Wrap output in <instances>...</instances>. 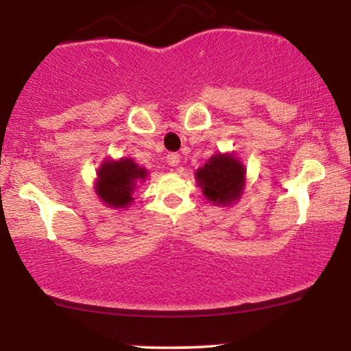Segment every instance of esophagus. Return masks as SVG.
Wrapping results in <instances>:
<instances>
[{
	"instance_id": "34e87169",
	"label": "esophagus",
	"mask_w": 351,
	"mask_h": 351,
	"mask_svg": "<svg viewBox=\"0 0 351 351\" xmlns=\"http://www.w3.org/2000/svg\"><path fill=\"white\" fill-rule=\"evenodd\" d=\"M180 160H181V156L178 155V153H168L167 162H168V165H170V167H178Z\"/></svg>"
}]
</instances>
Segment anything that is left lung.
Instances as JSON below:
<instances>
[{
	"instance_id": "1",
	"label": "left lung",
	"mask_w": 351,
	"mask_h": 351,
	"mask_svg": "<svg viewBox=\"0 0 351 351\" xmlns=\"http://www.w3.org/2000/svg\"><path fill=\"white\" fill-rule=\"evenodd\" d=\"M196 180L211 203L228 206L243 195L245 168L232 153H216L204 167L198 168Z\"/></svg>"
}]
</instances>
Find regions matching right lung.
I'll return each instance as SVG.
<instances>
[{
  "label": "right lung",
  "mask_w": 351,
  "mask_h": 351,
  "mask_svg": "<svg viewBox=\"0 0 351 351\" xmlns=\"http://www.w3.org/2000/svg\"><path fill=\"white\" fill-rule=\"evenodd\" d=\"M147 178V170L140 168L132 158L106 160L97 171L95 193L107 206L127 208L130 206L132 195L136 184Z\"/></svg>",
  "instance_id": "add662e5"
}]
</instances>
